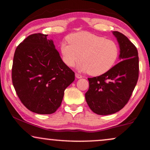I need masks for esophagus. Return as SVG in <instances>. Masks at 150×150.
I'll use <instances>...</instances> for the list:
<instances>
[{
    "label": "esophagus",
    "mask_w": 150,
    "mask_h": 150,
    "mask_svg": "<svg viewBox=\"0 0 150 150\" xmlns=\"http://www.w3.org/2000/svg\"><path fill=\"white\" fill-rule=\"evenodd\" d=\"M75 77H76V78H77V79H81V78H82V75H81L80 74H79V73H75Z\"/></svg>",
    "instance_id": "1"
}]
</instances>
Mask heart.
<instances>
[{
	"label": "heart",
	"mask_w": 150,
	"mask_h": 150,
	"mask_svg": "<svg viewBox=\"0 0 150 150\" xmlns=\"http://www.w3.org/2000/svg\"><path fill=\"white\" fill-rule=\"evenodd\" d=\"M60 50L63 62L72 67L79 62L81 71L98 76L108 71L115 64L119 48L115 42L90 32H79L67 37Z\"/></svg>",
	"instance_id": "heart-1"
}]
</instances>
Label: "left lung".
I'll list each match as a JSON object with an SVG mask.
<instances>
[{"label": "left lung", "instance_id": "1", "mask_svg": "<svg viewBox=\"0 0 150 150\" xmlns=\"http://www.w3.org/2000/svg\"><path fill=\"white\" fill-rule=\"evenodd\" d=\"M120 46L122 60L104 74L88 78L85 99L93 112L108 115L117 112L128 103L138 82V50L126 35L114 31Z\"/></svg>", "mask_w": 150, "mask_h": 150}]
</instances>
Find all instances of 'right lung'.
Listing matches in <instances>:
<instances>
[{
    "label": "right lung",
    "mask_w": 150,
    "mask_h": 150,
    "mask_svg": "<svg viewBox=\"0 0 150 150\" xmlns=\"http://www.w3.org/2000/svg\"><path fill=\"white\" fill-rule=\"evenodd\" d=\"M46 34H33L18 45L12 68V84L22 103L33 112L54 113L75 73L65 64Z\"/></svg>",
    "instance_id": "1"
}]
</instances>
